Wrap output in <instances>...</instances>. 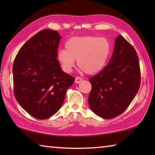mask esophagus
I'll return each instance as SVG.
<instances>
[{
	"mask_svg": "<svg viewBox=\"0 0 155 155\" xmlns=\"http://www.w3.org/2000/svg\"><path fill=\"white\" fill-rule=\"evenodd\" d=\"M82 81H83V78L80 77H77L75 78V83H79Z\"/></svg>",
	"mask_w": 155,
	"mask_h": 155,
	"instance_id": "esophagus-1",
	"label": "esophagus"
}]
</instances>
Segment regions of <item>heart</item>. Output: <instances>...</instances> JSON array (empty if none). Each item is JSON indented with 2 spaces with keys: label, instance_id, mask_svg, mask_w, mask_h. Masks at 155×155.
I'll use <instances>...</instances> for the list:
<instances>
[{
  "label": "heart",
  "instance_id": "b5f03b06",
  "mask_svg": "<svg viewBox=\"0 0 155 155\" xmlns=\"http://www.w3.org/2000/svg\"><path fill=\"white\" fill-rule=\"evenodd\" d=\"M65 48L57 52V59L65 72L72 71L74 60L87 74L98 72L104 67L111 52V44L106 38L94 36L74 37L65 42Z\"/></svg>",
  "mask_w": 155,
  "mask_h": 155
}]
</instances>
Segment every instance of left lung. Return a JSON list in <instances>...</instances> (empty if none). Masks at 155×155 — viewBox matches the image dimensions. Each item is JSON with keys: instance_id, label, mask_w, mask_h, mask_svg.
Listing matches in <instances>:
<instances>
[{"instance_id": "obj_1", "label": "left lung", "mask_w": 155, "mask_h": 155, "mask_svg": "<svg viewBox=\"0 0 155 155\" xmlns=\"http://www.w3.org/2000/svg\"><path fill=\"white\" fill-rule=\"evenodd\" d=\"M89 81L91 90L88 103L94 113L104 119L122 114L140 87V62L134 47L117 36L108 64Z\"/></svg>"}]
</instances>
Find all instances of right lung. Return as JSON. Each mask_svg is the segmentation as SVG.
<instances>
[{
    "label": "right lung",
    "mask_w": 155,
    "mask_h": 155,
    "mask_svg": "<svg viewBox=\"0 0 155 155\" xmlns=\"http://www.w3.org/2000/svg\"><path fill=\"white\" fill-rule=\"evenodd\" d=\"M61 36L44 29L31 38L13 65L14 96L31 116L44 120L55 114L75 78L61 70L57 60Z\"/></svg>",
    "instance_id": "obj_1"
}]
</instances>
